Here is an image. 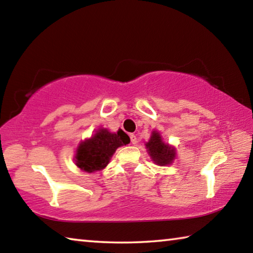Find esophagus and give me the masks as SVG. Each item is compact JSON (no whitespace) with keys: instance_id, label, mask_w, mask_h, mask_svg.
Returning <instances> with one entry per match:
<instances>
[{"instance_id":"obj_1","label":"esophagus","mask_w":253,"mask_h":253,"mask_svg":"<svg viewBox=\"0 0 253 253\" xmlns=\"http://www.w3.org/2000/svg\"><path fill=\"white\" fill-rule=\"evenodd\" d=\"M130 142L132 145H136L137 143H138V140H137V137L134 135V134H130Z\"/></svg>"}]
</instances>
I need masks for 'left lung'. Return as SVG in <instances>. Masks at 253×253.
Here are the masks:
<instances>
[{
  "instance_id": "8db88e82",
  "label": "left lung",
  "mask_w": 253,
  "mask_h": 253,
  "mask_svg": "<svg viewBox=\"0 0 253 253\" xmlns=\"http://www.w3.org/2000/svg\"><path fill=\"white\" fill-rule=\"evenodd\" d=\"M148 155L156 165L168 166L170 165L176 158V149L174 146L163 140L161 132L153 130L148 142L145 144Z\"/></svg>"
}]
</instances>
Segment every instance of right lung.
I'll list each match as a JSON object with an SVG mask.
<instances>
[{
	"instance_id": "add662e5",
	"label": "right lung",
	"mask_w": 253,
	"mask_h": 253,
	"mask_svg": "<svg viewBox=\"0 0 253 253\" xmlns=\"http://www.w3.org/2000/svg\"><path fill=\"white\" fill-rule=\"evenodd\" d=\"M130 139L122 129L111 132L107 128H98L89 138L81 140L75 154V164L87 173L104 169L109 164L116 149L129 144Z\"/></svg>"
}]
</instances>
